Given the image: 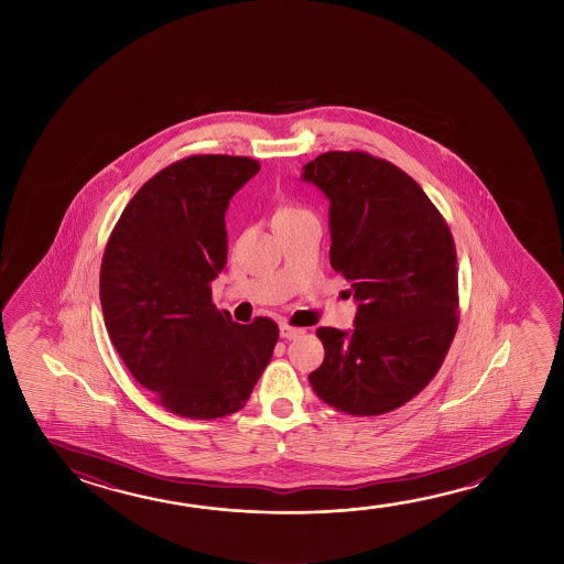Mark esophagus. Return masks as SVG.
I'll use <instances>...</instances> for the list:
<instances>
[{"label": "esophagus", "mask_w": 564, "mask_h": 564, "mask_svg": "<svg viewBox=\"0 0 564 564\" xmlns=\"http://www.w3.org/2000/svg\"><path fill=\"white\" fill-rule=\"evenodd\" d=\"M279 330H281V338H286V340H295L301 334L305 333L303 328H295L291 324H281Z\"/></svg>", "instance_id": "34e87169"}]
</instances>
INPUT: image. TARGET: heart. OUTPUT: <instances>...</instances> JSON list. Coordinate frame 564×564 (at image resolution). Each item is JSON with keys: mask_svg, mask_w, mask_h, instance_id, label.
Here are the masks:
<instances>
[{"mask_svg": "<svg viewBox=\"0 0 564 564\" xmlns=\"http://www.w3.org/2000/svg\"><path fill=\"white\" fill-rule=\"evenodd\" d=\"M301 214H308L303 208H296V206H286V208H281L278 213V218H295V216H301Z\"/></svg>", "mask_w": 564, "mask_h": 564, "instance_id": "b5f03b06", "label": "heart"}]
</instances>
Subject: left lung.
Instances as JSON below:
<instances>
[{
	"label": "left lung",
	"mask_w": 564,
	"mask_h": 564,
	"mask_svg": "<svg viewBox=\"0 0 564 564\" xmlns=\"http://www.w3.org/2000/svg\"><path fill=\"white\" fill-rule=\"evenodd\" d=\"M330 200V265L358 301L354 330L321 326L314 393L341 413L381 415L415 398L458 328V271L448 224L399 166L364 151L306 163Z\"/></svg>",
	"instance_id": "8db88e82"
}]
</instances>
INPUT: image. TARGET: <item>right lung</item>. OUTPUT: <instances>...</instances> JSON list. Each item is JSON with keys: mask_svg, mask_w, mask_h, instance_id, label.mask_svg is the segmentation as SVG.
<instances>
[{"mask_svg": "<svg viewBox=\"0 0 564 564\" xmlns=\"http://www.w3.org/2000/svg\"><path fill=\"white\" fill-rule=\"evenodd\" d=\"M258 171L250 158L181 159L139 188L106 243L100 303L111 344L175 415L240 411L278 344V324L234 323L210 286L228 258L230 198Z\"/></svg>", "mask_w": 564, "mask_h": 564, "instance_id": "right-lung-1", "label": "right lung"}]
</instances>
